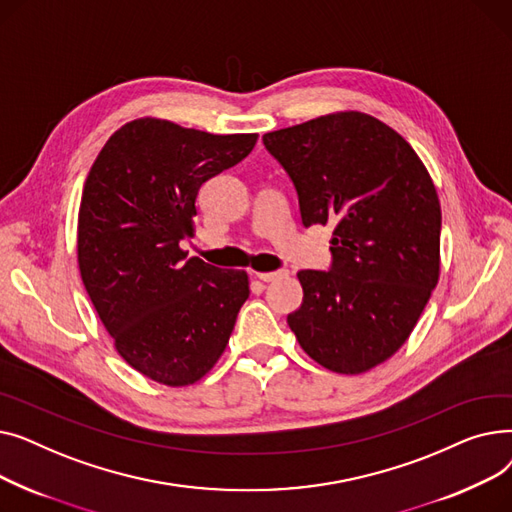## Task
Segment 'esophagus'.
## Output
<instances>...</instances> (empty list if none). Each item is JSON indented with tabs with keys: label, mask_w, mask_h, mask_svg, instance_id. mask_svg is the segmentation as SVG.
Masks as SVG:
<instances>
[{
	"label": "esophagus",
	"mask_w": 512,
	"mask_h": 512,
	"mask_svg": "<svg viewBox=\"0 0 512 512\" xmlns=\"http://www.w3.org/2000/svg\"><path fill=\"white\" fill-rule=\"evenodd\" d=\"M255 278L263 280V282H274V280H280V278H286L288 276V270H278V272H253Z\"/></svg>",
	"instance_id": "obj_1"
}]
</instances>
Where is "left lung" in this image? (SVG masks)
I'll use <instances>...</instances> for the list:
<instances>
[{"label": "left lung", "instance_id": "left-lung-1", "mask_svg": "<svg viewBox=\"0 0 512 512\" xmlns=\"http://www.w3.org/2000/svg\"><path fill=\"white\" fill-rule=\"evenodd\" d=\"M299 197L303 226L332 224L328 272L303 270L288 326L336 373H363L405 344L440 276L442 211L432 178L396 130L338 112L263 134Z\"/></svg>", "mask_w": 512, "mask_h": 512}]
</instances>
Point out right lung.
<instances>
[{"instance_id": "obj_1", "label": "right lung", "mask_w": 512, "mask_h": 512, "mask_svg": "<svg viewBox=\"0 0 512 512\" xmlns=\"http://www.w3.org/2000/svg\"><path fill=\"white\" fill-rule=\"evenodd\" d=\"M257 134L168 120L124 124L99 151L78 211V267L120 357L166 386L201 380L224 353L249 276L186 257L203 182L245 159Z\"/></svg>"}]
</instances>
